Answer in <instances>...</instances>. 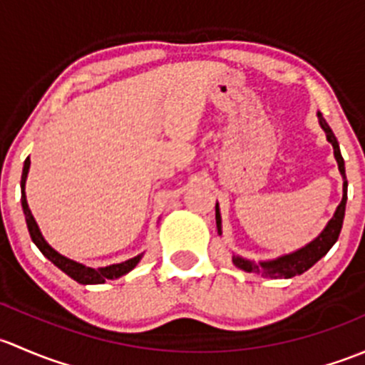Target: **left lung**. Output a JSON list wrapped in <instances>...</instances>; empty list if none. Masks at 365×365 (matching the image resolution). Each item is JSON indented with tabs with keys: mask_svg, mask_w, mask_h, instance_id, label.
<instances>
[{
	"mask_svg": "<svg viewBox=\"0 0 365 365\" xmlns=\"http://www.w3.org/2000/svg\"><path fill=\"white\" fill-rule=\"evenodd\" d=\"M318 123H320L322 130L325 131L327 140L332 144L334 148V158L337 161V167H339L341 178H343V200L337 205L336 212L330 217L329 223L325 225V228L320 232L318 237H314L311 242H307L306 246L299 247V250L292 251V253L281 255V257L274 258V260H260L255 262L250 258H244L240 255H232V262L235 267L242 269L244 272L251 274H262L264 277H270V279H290L294 276H300L302 272H306L307 269H311L317 264L320 258L325 257L329 253L330 247L336 244L337 237L341 234V228H343V220H344V210H346V200H348V181H346V172H344V160L341 156L339 144H337V138L334 135V131L330 130V126L327 125V121L323 119L322 112H318ZM216 227L217 234H223L221 230V212L220 205L216 204Z\"/></svg>",
	"mask_w": 365,
	"mask_h": 365,
	"instance_id": "obj_1",
	"label": "left lung"
}]
</instances>
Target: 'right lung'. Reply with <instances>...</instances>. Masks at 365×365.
<instances>
[{"instance_id": "right-lung-1", "label": "right lung", "mask_w": 365, "mask_h": 365, "mask_svg": "<svg viewBox=\"0 0 365 365\" xmlns=\"http://www.w3.org/2000/svg\"><path fill=\"white\" fill-rule=\"evenodd\" d=\"M29 165H31V161H29V158H26L24 168H22V178H21L22 210H24L26 225H28L31 240L36 244V247L42 251V255L47 258V260H51L52 264L58 267V269H61L66 276H70L71 279L77 281V283L81 284H101L107 279H118V277L125 276V274H128L130 270H133L135 267H137L138 262H140L142 257H144V253L137 255V257L130 258V260L126 262H121V264H112L107 267H101V269H93V267L78 264V262L66 258L65 255L58 253V251H56L54 247L45 240L42 232H40L38 228V223H36L35 217H33L31 209H29L28 205V200H26V179H28Z\"/></svg>"}]
</instances>
